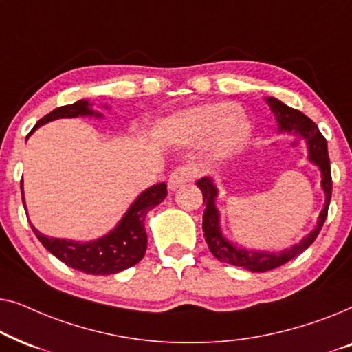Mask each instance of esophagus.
<instances>
[{"label":"esophagus","instance_id":"obj_1","mask_svg":"<svg viewBox=\"0 0 352 352\" xmlns=\"http://www.w3.org/2000/svg\"><path fill=\"white\" fill-rule=\"evenodd\" d=\"M190 181H192L190 168L179 166L171 173L170 177H168V187H170L171 190H176V189H179V187L186 186L187 182H190Z\"/></svg>","mask_w":352,"mask_h":352}]
</instances>
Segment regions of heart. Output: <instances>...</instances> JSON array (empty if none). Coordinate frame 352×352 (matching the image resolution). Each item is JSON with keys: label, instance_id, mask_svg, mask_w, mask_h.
I'll use <instances>...</instances> for the list:
<instances>
[{"label": "heart", "instance_id": "obj_1", "mask_svg": "<svg viewBox=\"0 0 352 352\" xmlns=\"http://www.w3.org/2000/svg\"><path fill=\"white\" fill-rule=\"evenodd\" d=\"M160 131L173 142L194 146L206 139L213 157L239 152L252 136V122L230 102H211L190 107L162 123Z\"/></svg>", "mask_w": 352, "mask_h": 352}]
</instances>
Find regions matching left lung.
Returning <instances> with one entry per match:
<instances>
[{"label": "left lung", "instance_id": "left-lung-1", "mask_svg": "<svg viewBox=\"0 0 352 352\" xmlns=\"http://www.w3.org/2000/svg\"><path fill=\"white\" fill-rule=\"evenodd\" d=\"M266 102L276 115L278 123V131L296 134L306 139L307 151H309V162L319 166L322 175V189L325 194V205L322 208L317 226L312 229V232L306 235L300 243L293 245L290 248L282 250V252H258V250H247L229 242L221 232L219 226V211L216 208V197H218V189L211 177L205 176L197 181V186L204 194V237L208 243L210 252L214 254L219 261L232 264L243 269H248L252 272H266L271 269H276L282 264L296 258L298 254L305 252L309 245L314 242L319 235L322 226H324L327 214H329V205L331 199V173H330V158L329 151H327V141L322 136L317 124L312 122L309 117L300 110L292 109L276 98H266Z\"/></svg>", "mask_w": 352, "mask_h": 352}]
</instances>
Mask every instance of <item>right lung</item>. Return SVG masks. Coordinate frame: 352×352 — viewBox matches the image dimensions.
<instances>
[{"instance_id": "obj_1", "label": "right lung", "mask_w": 352, "mask_h": 352, "mask_svg": "<svg viewBox=\"0 0 352 352\" xmlns=\"http://www.w3.org/2000/svg\"><path fill=\"white\" fill-rule=\"evenodd\" d=\"M76 117L100 118L102 115L91 109L89 100L81 99L75 104L62 105V107L52 110V112L47 113L46 117H43L35 124V128L32 129L30 134L36 128L43 126L47 122H52V120ZM165 197V182L148 187L147 190H144L133 201V205L129 206L123 218L120 219V223L109 234H105L104 237L98 240H91V242H76V240L46 237L40 230L33 228V224L30 226L38 240L43 243V247L54 254L56 258H59L62 263H65L69 267H74L76 271L86 274H93V276H109V274L122 272L124 269L134 266V264H138L144 258L147 250V232L146 228H144L146 216L152 208L160 205ZM22 201L23 208H25L23 189Z\"/></svg>"}]
</instances>
